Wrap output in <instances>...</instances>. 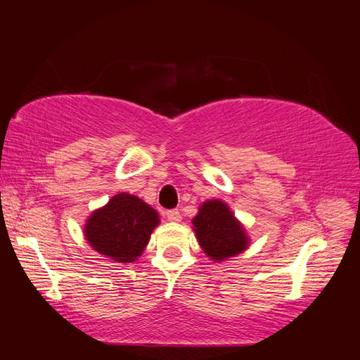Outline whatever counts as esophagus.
<instances>
[{
	"mask_svg": "<svg viewBox=\"0 0 360 360\" xmlns=\"http://www.w3.org/2000/svg\"><path fill=\"white\" fill-rule=\"evenodd\" d=\"M167 219L169 222H179L181 219V214L177 209H172V210H168L167 212Z\"/></svg>",
	"mask_w": 360,
	"mask_h": 360,
	"instance_id": "esophagus-1",
	"label": "esophagus"
}]
</instances>
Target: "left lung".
Listing matches in <instances>:
<instances>
[{
    "label": "left lung",
    "instance_id": "obj_1",
    "mask_svg": "<svg viewBox=\"0 0 360 360\" xmlns=\"http://www.w3.org/2000/svg\"><path fill=\"white\" fill-rule=\"evenodd\" d=\"M192 224L200 246L217 263L242 254L249 245L243 225L221 200H209L200 205Z\"/></svg>",
    "mask_w": 360,
    "mask_h": 360
}]
</instances>
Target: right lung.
<instances>
[{
    "instance_id": "right-lung-1",
    "label": "right lung",
    "mask_w": 360,
    "mask_h": 360,
    "mask_svg": "<svg viewBox=\"0 0 360 360\" xmlns=\"http://www.w3.org/2000/svg\"><path fill=\"white\" fill-rule=\"evenodd\" d=\"M158 212L126 192L117 193L86 219L84 236L97 252L117 263H134L159 225Z\"/></svg>"
}]
</instances>
